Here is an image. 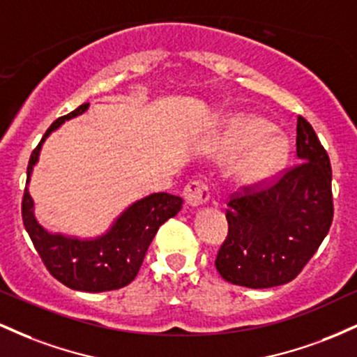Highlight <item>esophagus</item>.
Instances as JSON below:
<instances>
[{
    "label": "esophagus",
    "instance_id": "esophagus-1",
    "mask_svg": "<svg viewBox=\"0 0 357 357\" xmlns=\"http://www.w3.org/2000/svg\"><path fill=\"white\" fill-rule=\"evenodd\" d=\"M211 190L206 183L202 179H192L184 188V202L188 206H202L206 202H210Z\"/></svg>",
    "mask_w": 357,
    "mask_h": 357
}]
</instances>
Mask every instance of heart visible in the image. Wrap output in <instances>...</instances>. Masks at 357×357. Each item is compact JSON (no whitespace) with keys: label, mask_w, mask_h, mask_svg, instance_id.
Masks as SVG:
<instances>
[{"label":"heart","mask_w":357,"mask_h":357,"mask_svg":"<svg viewBox=\"0 0 357 357\" xmlns=\"http://www.w3.org/2000/svg\"><path fill=\"white\" fill-rule=\"evenodd\" d=\"M270 126L261 119L248 117L236 122L231 130V149L243 153L238 165V174L243 181H265L284 166L289 155V144L278 134L265 133Z\"/></svg>","instance_id":"1"}]
</instances>
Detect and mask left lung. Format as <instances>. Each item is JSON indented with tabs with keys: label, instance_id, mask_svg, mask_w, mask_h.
I'll list each match as a JSON object with an SVG mask.
<instances>
[{
	"label": "left lung",
	"instance_id": "left-lung-1",
	"mask_svg": "<svg viewBox=\"0 0 357 357\" xmlns=\"http://www.w3.org/2000/svg\"><path fill=\"white\" fill-rule=\"evenodd\" d=\"M297 159L273 181L243 186L228 199V236L215 265L230 284L248 289L289 284L326 238L334 216L333 169L302 116Z\"/></svg>",
	"mask_w": 357,
	"mask_h": 357
}]
</instances>
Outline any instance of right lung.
Here are the masks:
<instances>
[{
    "label": "right lung",
    "mask_w": 357,
    "mask_h": 357,
    "mask_svg": "<svg viewBox=\"0 0 357 357\" xmlns=\"http://www.w3.org/2000/svg\"><path fill=\"white\" fill-rule=\"evenodd\" d=\"M89 104H82L73 112L59 117L48 127L40 144L30 155L26 167V184L38 161L43 141L60 124L85 112ZM183 199L169 192H154L134 204L116 220L105 235L93 240H79L63 235H52L33 215V199L24 188L22 202L23 225L30 235L40 258L56 280L82 292H107L129 285L137 275L147 248L159 227L181 211Z\"/></svg>",
    "instance_id": "add662e5"
}]
</instances>
